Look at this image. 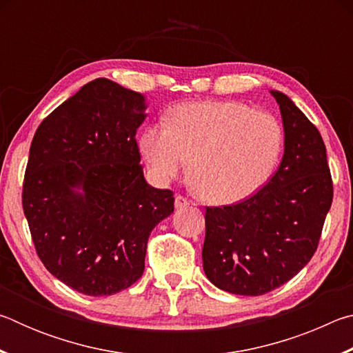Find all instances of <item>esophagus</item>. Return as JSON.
Wrapping results in <instances>:
<instances>
[{"instance_id": "34e87169", "label": "esophagus", "mask_w": 353, "mask_h": 353, "mask_svg": "<svg viewBox=\"0 0 353 353\" xmlns=\"http://www.w3.org/2000/svg\"><path fill=\"white\" fill-rule=\"evenodd\" d=\"M174 205H176V208H185V207L190 205V201L187 198H183V196L177 194L176 201H174Z\"/></svg>"}]
</instances>
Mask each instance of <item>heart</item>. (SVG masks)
<instances>
[{
	"mask_svg": "<svg viewBox=\"0 0 353 353\" xmlns=\"http://www.w3.org/2000/svg\"><path fill=\"white\" fill-rule=\"evenodd\" d=\"M139 145L159 182L177 177L190 159V179L202 198L235 204L270 182L285 132L272 113L238 101H199L176 107L170 126H148Z\"/></svg>",
	"mask_w": 353,
	"mask_h": 353,
	"instance_id": "heart-1",
	"label": "heart"
}]
</instances>
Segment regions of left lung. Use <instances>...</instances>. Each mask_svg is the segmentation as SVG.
Here are the masks:
<instances>
[{
	"instance_id": "1",
	"label": "left lung",
	"mask_w": 353,
	"mask_h": 353,
	"mask_svg": "<svg viewBox=\"0 0 353 353\" xmlns=\"http://www.w3.org/2000/svg\"><path fill=\"white\" fill-rule=\"evenodd\" d=\"M271 94L285 132L279 170L252 198L205 212L204 272L232 294L261 296L294 277L316 252L333 199L319 130L285 93Z\"/></svg>"
}]
</instances>
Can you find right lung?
I'll return each mask as SVG.
<instances>
[{
  "label": "right lung",
  "instance_id": "add662e5",
  "mask_svg": "<svg viewBox=\"0 0 353 353\" xmlns=\"http://www.w3.org/2000/svg\"><path fill=\"white\" fill-rule=\"evenodd\" d=\"M146 107L141 93L98 77L35 130L23 210L46 270L82 294L135 283L149 235L174 212L172 191L143 176L135 134Z\"/></svg>",
  "mask_w": 353,
  "mask_h": 353
}]
</instances>
